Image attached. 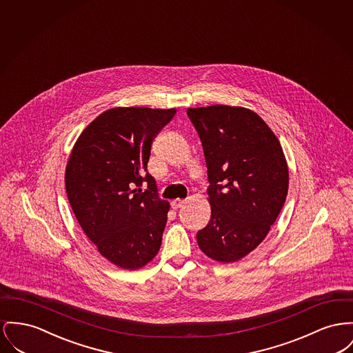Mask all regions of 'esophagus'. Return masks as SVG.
I'll return each instance as SVG.
<instances>
[{
  "label": "esophagus",
  "mask_w": 353,
  "mask_h": 353,
  "mask_svg": "<svg viewBox=\"0 0 353 353\" xmlns=\"http://www.w3.org/2000/svg\"><path fill=\"white\" fill-rule=\"evenodd\" d=\"M185 204V200H183V199H176V200H173L172 203H170V205L173 209H179V208L183 207Z\"/></svg>",
  "instance_id": "1"
}]
</instances>
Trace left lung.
Wrapping results in <instances>:
<instances>
[{"label":"left lung","mask_w":353,"mask_h":353,"mask_svg":"<svg viewBox=\"0 0 353 353\" xmlns=\"http://www.w3.org/2000/svg\"><path fill=\"white\" fill-rule=\"evenodd\" d=\"M201 140L212 208L197 243L208 257L233 263L268 234L288 193V166L270 126L241 106L189 108Z\"/></svg>","instance_id":"left-lung-1"}]
</instances>
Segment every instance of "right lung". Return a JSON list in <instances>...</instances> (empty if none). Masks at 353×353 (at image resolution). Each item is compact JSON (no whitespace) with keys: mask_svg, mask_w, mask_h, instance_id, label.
<instances>
[{"mask_svg":"<svg viewBox=\"0 0 353 353\" xmlns=\"http://www.w3.org/2000/svg\"><path fill=\"white\" fill-rule=\"evenodd\" d=\"M174 114L176 109H109L85 128L69 157L70 207L89 240L120 268L144 267L161 247L169 203L146 168L153 139Z\"/></svg>","mask_w":353,"mask_h":353,"instance_id":"obj_1","label":"right lung"}]
</instances>
